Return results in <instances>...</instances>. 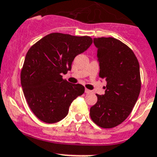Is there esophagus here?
Here are the masks:
<instances>
[{"label":"esophagus","instance_id":"34e87169","mask_svg":"<svg viewBox=\"0 0 157 157\" xmlns=\"http://www.w3.org/2000/svg\"><path fill=\"white\" fill-rule=\"evenodd\" d=\"M85 93L86 94H90V93H92V91L88 89H85Z\"/></svg>","mask_w":157,"mask_h":157}]
</instances>
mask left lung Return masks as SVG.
Instances as JSON below:
<instances>
[{
  "label": "left lung",
  "mask_w": 157,
  "mask_h": 157,
  "mask_svg": "<svg viewBox=\"0 0 157 157\" xmlns=\"http://www.w3.org/2000/svg\"><path fill=\"white\" fill-rule=\"evenodd\" d=\"M98 48L99 77L107 82L105 94L98 95L90 109L92 121L110 128L122 123L132 112L140 91V66L130 48L113 37L94 39Z\"/></svg>",
  "instance_id": "obj_1"
}]
</instances>
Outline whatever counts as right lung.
Listing matches in <instances>:
<instances>
[{
  "mask_svg": "<svg viewBox=\"0 0 157 157\" xmlns=\"http://www.w3.org/2000/svg\"><path fill=\"white\" fill-rule=\"evenodd\" d=\"M93 40L90 36L63 33L47 35L31 47L21 73L26 101L44 122H58L67 115L72 101L85 91L81 84H72L62 74L71 69L74 59L87 50Z\"/></svg>",
  "mask_w": 157,
  "mask_h": 157,
  "instance_id": "right-lung-1",
  "label": "right lung"
}]
</instances>
